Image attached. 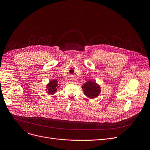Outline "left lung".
<instances>
[{
    "mask_svg": "<svg viewBox=\"0 0 150 150\" xmlns=\"http://www.w3.org/2000/svg\"><path fill=\"white\" fill-rule=\"evenodd\" d=\"M82 88L83 90V94L88 98L91 99H93L98 97L101 93L100 86L93 80H89L83 83Z\"/></svg>",
    "mask_w": 150,
    "mask_h": 150,
    "instance_id": "left-lung-1",
    "label": "left lung"
}]
</instances>
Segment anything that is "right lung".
Masks as SVG:
<instances>
[{
    "instance_id": "obj_1",
    "label": "right lung",
    "mask_w": 150,
    "mask_h": 150,
    "mask_svg": "<svg viewBox=\"0 0 150 150\" xmlns=\"http://www.w3.org/2000/svg\"><path fill=\"white\" fill-rule=\"evenodd\" d=\"M59 87V82L57 80L52 79L46 85V92L49 95L54 94Z\"/></svg>"
}]
</instances>
